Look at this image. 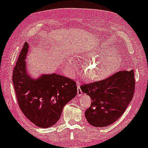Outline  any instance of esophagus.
Here are the masks:
<instances>
[{"instance_id": "34e87169", "label": "esophagus", "mask_w": 148, "mask_h": 148, "mask_svg": "<svg viewBox=\"0 0 148 148\" xmlns=\"http://www.w3.org/2000/svg\"><path fill=\"white\" fill-rule=\"evenodd\" d=\"M82 94V91L80 88V85L79 83L77 82V96H81Z\"/></svg>"}]
</instances>
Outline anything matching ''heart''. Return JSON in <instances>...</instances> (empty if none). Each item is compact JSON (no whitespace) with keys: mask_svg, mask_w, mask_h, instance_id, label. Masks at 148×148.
Wrapping results in <instances>:
<instances>
[{"mask_svg":"<svg viewBox=\"0 0 148 148\" xmlns=\"http://www.w3.org/2000/svg\"><path fill=\"white\" fill-rule=\"evenodd\" d=\"M114 52V50L112 48L107 50L100 48L83 50L79 55V58L87 59L82 66L83 76L88 80L99 81L112 74L118 64V58ZM68 65L73 68L75 63L70 60Z\"/></svg>","mask_w":148,"mask_h":148,"instance_id":"1","label":"heart"}]
</instances>
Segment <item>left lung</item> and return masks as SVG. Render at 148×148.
<instances>
[{
  "mask_svg": "<svg viewBox=\"0 0 148 148\" xmlns=\"http://www.w3.org/2000/svg\"><path fill=\"white\" fill-rule=\"evenodd\" d=\"M133 70L118 71L99 82L81 86L92 100L85 116L91 125L108 126L122 116L132 100L135 90Z\"/></svg>",
  "mask_w": 148,
  "mask_h": 148,
  "instance_id": "1",
  "label": "left lung"
}]
</instances>
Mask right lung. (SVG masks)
I'll return each mask as SVG.
<instances>
[{
	"label": "right lung",
	"instance_id": "obj_1",
	"mask_svg": "<svg viewBox=\"0 0 148 148\" xmlns=\"http://www.w3.org/2000/svg\"><path fill=\"white\" fill-rule=\"evenodd\" d=\"M28 48L25 42L13 69V86L24 115L36 126L47 128L59 120L63 107L77 95L76 83L56 73L31 77L25 61Z\"/></svg>",
	"mask_w": 148,
	"mask_h": 148
}]
</instances>
